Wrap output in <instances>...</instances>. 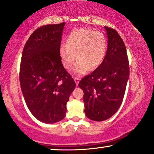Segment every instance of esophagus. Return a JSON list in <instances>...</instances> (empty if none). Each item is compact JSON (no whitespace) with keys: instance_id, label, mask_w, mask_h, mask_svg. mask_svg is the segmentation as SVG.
I'll use <instances>...</instances> for the list:
<instances>
[{"instance_id":"obj_1","label":"esophagus","mask_w":154,"mask_h":154,"mask_svg":"<svg viewBox=\"0 0 154 154\" xmlns=\"http://www.w3.org/2000/svg\"><path fill=\"white\" fill-rule=\"evenodd\" d=\"M74 80H75V83H76V85L77 86L78 85V84H79V80H80V79L79 77H74Z\"/></svg>"}]
</instances>
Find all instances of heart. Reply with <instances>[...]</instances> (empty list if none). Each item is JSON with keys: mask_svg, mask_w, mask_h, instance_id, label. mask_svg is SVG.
<instances>
[{"mask_svg": "<svg viewBox=\"0 0 154 154\" xmlns=\"http://www.w3.org/2000/svg\"><path fill=\"white\" fill-rule=\"evenodd\" d=\"M66 43L61 44L59 47L61 62L68 70L77 57L78 61L73 70L77 75L98 68L103 62L108 47L103 33L87 28L73 29L67 35Z\"/></svg>", "mask_w": 154, "mask_h": 154, "instance_id": "1", "label": "heart"}]
</instances>
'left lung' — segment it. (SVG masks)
Wrapping results in <instances>:
<instances>
[{
	"mask_svg": "<svg viewBox=\"0 0 154 154\" xmlns=\"http://www.w3.org/2000/svg\"><path fill=\"white\" fill-rule=\"evenodd\" d=\"M105 29L108 40L103 62L79 83L84 91L85 114L95 121L106 120L117 112L130 77L125 44L115 29L108 26Z\"/></svg>",
	"mask_w": 154,
	"mask_h": 154,
	"instance_id": "1",
	"label": "left lung"
}]
</instances>
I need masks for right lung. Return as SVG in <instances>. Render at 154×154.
I'll return each mask as SVG.
<instances>
[{"instance_id": "right-lung-1", "label": "right lung", "mask_w": 154, "mask_h": 154, "mask_svg": "<svg viewBox=\"0 0 154 154\" xmlns=\"http://www.w3.org/2000/svg\"><path fill=\"white\" fill-rule=\"evenodd\" d=\"M64 25L47 24L36 29L22 55L19 77L24 101L31 114L45 123L64 118L66 103L76 86L59 54Z\"/></svg>"}]
</instances>
